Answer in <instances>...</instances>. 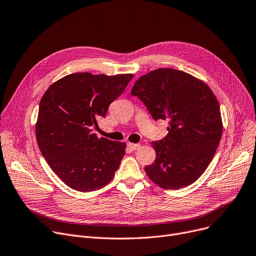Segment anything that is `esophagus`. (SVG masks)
Returning <instances> with one entry per match:
<instances>
[{
  "instance_id": "obj_1",
  "label": "esophagus",
  "mask_w": 256,
  "mask_h": 256,
  "mask_svg": "<svg viewBox=\"0 0 256 256\" xmlns=\"http://www.w3.org/2000/svg\"><path fill=\"white\" fill-rule=\"evenodd\" d=\"M128 146L130 147V148L132 150H138L139 147H140V144H136V143H130V142H128Z\"/></svg>"
}]
</instances>
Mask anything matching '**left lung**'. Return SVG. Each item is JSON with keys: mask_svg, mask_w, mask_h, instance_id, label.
<instances>
[{"mask_svg": "<svg viewBox=\"0 0 256 256\" xmlns=\"http://www.w3.org/2000/svg\"><path fill=\"white\" fill-rule=\"evenodd\" d=\"M130 94L144 102L154 120H169L165 139L152 142L156 156L144 168L147 176L166 190L192 184L212 162L222 136L216 96L204 80L173 68L140 76Z\"/></svg>", "mask_w": 256, "mask_h": 256, "instance_id": "left-lung-1", "label": "left lung"}]
</instances>
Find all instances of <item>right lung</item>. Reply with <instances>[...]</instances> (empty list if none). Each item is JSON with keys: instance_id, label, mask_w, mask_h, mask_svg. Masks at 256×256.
<instances>
[{"instance_id": "right-lung-1", "label": "right lung", "mask_w": 256, "mask_h": 256, "mask_svg": "<svg viewBox=\"0 0 256 256\" xmlns=\"http://www.w3.org/2000/svg\"><path fill=\"white\" fill-rule=\"evenodd\" d=\"M132 76L76 72L44 92L35 124L37 144L50 169L72 189L91 192L113 180L126 144L98 138L92 128Z\"/></svg>"}]
</instances>
